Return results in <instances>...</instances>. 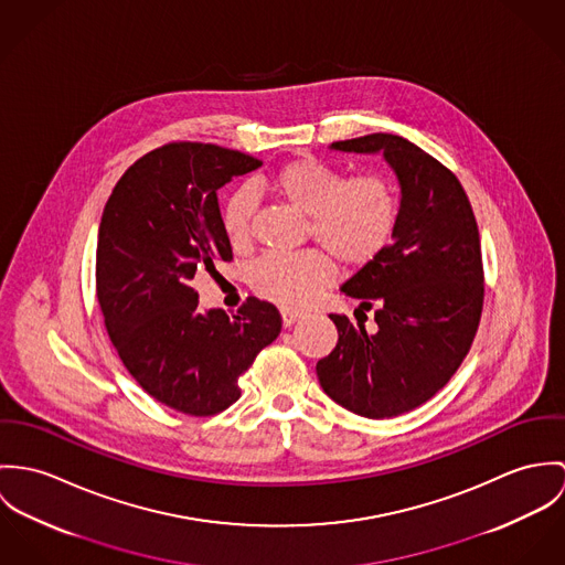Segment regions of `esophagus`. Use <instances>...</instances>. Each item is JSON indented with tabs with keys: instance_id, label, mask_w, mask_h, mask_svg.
Listing matches in <instances>:
<instances>
[{
	"instance_id": "1",
	"label": "esophagus",
	"mask_w": 565,
	"mask_h": 565,
	"mask_svg": "<svg viewBox=\"0 0 565 565\" xmlns=\"http://www.w3.org/2000/svg\"><path fill=\"white\" fill-rule=\"evenodd\" d=\"M299 318H301V313L295 312V310H281V320H284V327H290V324H295Z\"/></svg>"
}]
</instances>
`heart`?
<instances>
[{
    "label": "heart",
    "mask_w": 565,
    "mask_h": 565,
    "mask_svg": "<svg viewBox=\"0 0 565 565\" xmlns=\"http://www.w3.org/2000/svg\"><path fill=\"white\" fill-rule=\"evenodd\" d=\"M270 186L295 207L310 214V236L344 266H366L390 245L398 225V194L381 173H344L313 156L295 158L270 175ZM257 194L236 190L223 205V230L232 247L252 243ZM331 257L320 249L270 253L252 270L255 292L286 310L312 306L333 281Z\"/></svg>",
    "instance_id": "heart-1"
}]
</instances>
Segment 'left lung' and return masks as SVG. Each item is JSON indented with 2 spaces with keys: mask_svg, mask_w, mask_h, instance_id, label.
<instances>
[{
  "mask_svg": "<svg viewBox=\"0 0 565 565\" xmlns=\"http://www.w3.org/2000/svg\"><path fill=\"white\" fill-rule=\"evenodd\" d=\"M331 147L381 151L398 178L401 207L394 241L340 288L362 301L360 324L329 313L338 344L316 375L349 412L392 418L436 396L472 347L486 295L479 227L455 173L403 136L369 134ZM362 309L376 310L373 332Z\"/></svg>",
  "mask_w": 565,
  "mask_h": 565,
  "instance_id": "1",
  "label": "left lung"
}]
</instances>
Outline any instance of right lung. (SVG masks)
Instances as JSON below:
<instances>
[{"instance_id":"1","label":"right lung","mask_w":565,"mask_h":565,"mask_svg":"<svg viewBox=\"0 0 565 565\" xmlns=\"http://www.w3.org/2000/svg\"><path fill=\"white\" fill-rule=\"evenodd\" d=\"M259 164L218 145L169 142L127 169L102 214L95 288L108 335L149 396L196 418L241 398L238 376L281 331L273 303L203 312L192 284L234 259L216 190Z\"/></svg>"}]
</instances>
